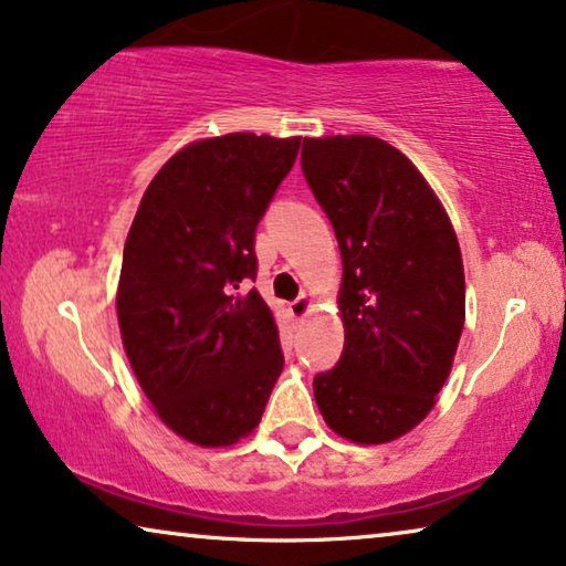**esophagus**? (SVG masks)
Masks as SVG:
<instances>
[{
  "label": "esophagus",
  "instance_id": "obj_1",
  "mask_svg": "<svg viewBox=\"0 0 566 566\" xmlns=\"http://www.w3.org/2000/svg\"><path fill=\"white\" fill-rule=\"evenodd\" d=\"M312 306H314L312 298H308V296H298V298L291 304V314L296 316V319H304V316H306L308 312H312Z\"/></svg>",
  "mask_w": 566,
  "mask_h": 566
}]
</instances>
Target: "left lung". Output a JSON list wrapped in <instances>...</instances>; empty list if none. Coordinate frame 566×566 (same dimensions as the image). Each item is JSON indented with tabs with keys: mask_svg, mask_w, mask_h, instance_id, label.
I'll list each match as a JSON object with an SVG mask.
<instances>
[{
	"mask_svg": "<svg viewBox=\"0 0 566 566\" xmlns=\"http://www.w3.org/2000/svg\"><path fill=\"white\" fill-rule=\"evenodd\" d=\"M301 165L343 254V358L314 378L339 438L391 443L415 430L453 368L463 319L461 247L420 169L376 136L304 138Z\"/></svg>",
	"mask_w": 566,
	"mask_h": 566,
	"instance_id": "8db88e82",
	"label": "left lung"
}]
</instances>
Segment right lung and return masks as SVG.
<instances>
[{
	"instance_id": "obj_1",
	"label": "right lung",
	"mask_w": 566,
	"mask_h": 566,
	"mask_svg": "<svg viewBox=\"0 0 566 566\" xmlns=\"http://www.w3.org/2000/svg\"><path fill=\"white\" fill-rule=\"evenodd\" d=\"M301 136L227 134L172 154L146 188L115 293L123 350L154 412L203 448L252 436L283 370L254 229Z\"/></svg>"
}]
</instances>
